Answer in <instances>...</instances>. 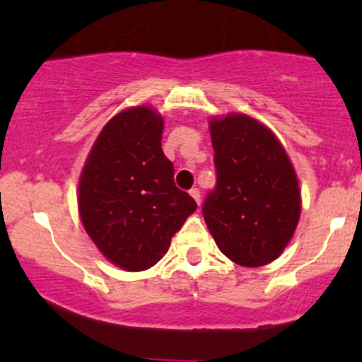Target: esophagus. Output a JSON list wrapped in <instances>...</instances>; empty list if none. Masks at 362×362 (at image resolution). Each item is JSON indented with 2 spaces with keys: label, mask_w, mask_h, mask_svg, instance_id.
Here are the masks:
<instances>
[{
  "label": "esophagus",
  "mask_w": 362,
  "mask_h": 362,
  "mask_svg": "<svg viewBox=\"0 0 362 362\" xmlns=\"http://www.w3.org/2000/svg\"><path fill=\"white\" fill-rule=\"evenodd\" d=\"M189 192H191L192 198L196 199V203H198V204L202 203V192H199V189H198V187H192L191 191H189Z\"/></svg>",
  "instance_id": "esophagus-1"
}]
</instances>
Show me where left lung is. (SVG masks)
I'll return each instance as SVG.
<instances>
[{"label": "left lung", "mask_w": 362, "mask_h": 362, "mask_svg": "<svg viewBox=\"0 0 362 362\" xmlns=\"http://www.w3.org/2000/svg\"><path fill=\"white\" fill-rule=\"evenodd\" d=\"M217 184L203 203L208 231L226 257L257 268L275 261L293 238L298 178L275 134L243 113L210 122Z\"/></svg>", "instance_id": "obj_1"}]
</instances>
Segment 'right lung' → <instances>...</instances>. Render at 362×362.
<instances>
[{
	"mask_svg": "<svg viewBox=\"0 0 362 362\" xmlns=\"http://www.w3.org/2000/svg\"><path fill=\"white\" fill-rule=\"evenodd\" d=\"M151 107L117 113L90 148L78 184L82 224L101 254L127 272L152 268L198 208L173 180Z\"/></svg>",
	"mask_w": 362,
	"mask_h": 362,
	"instance_id": "1",
	"label": "right lung"
}]
</instances>
